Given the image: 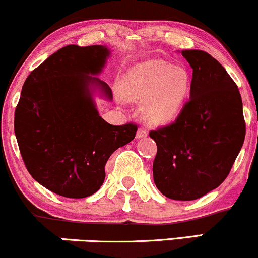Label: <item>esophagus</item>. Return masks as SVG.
<instances>
[{
  "label": "esophagus",
  "instance_id": "1",
  "mask_svg": "<svg viewBox=\"0 0 258 258\" xmlns=\"http://www.w3.org/2000/svg\"><path fill=\"white\" fill-rule=\"evenodd\" d=\"M147 136H148V131L146 128H138L137 133H136V137H137L138 139L147 137Z\"/></svg>",
  "mask_w": 258,
  "mask_h": 258
}]
</instances>
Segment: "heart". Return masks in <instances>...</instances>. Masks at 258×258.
<instances>
[{
	"mask_svg": "<svg viewBox=\"0 0 258 258\" xmlns=\"http://www.w3.org/2000/svg\"><path fill=\"white\" fill-rule=\"evenodd\" d=\"M189 86V75L184 69L162 60H150L127 76L121 96L131 102H143L141 108L143 120L152 126H162L179 114Z\"/></svg>",
	"mask_w": 258,
	"mask_h": 258,
	"instance_id": "obj_1",
	"label": "heart"
}]
</instances>
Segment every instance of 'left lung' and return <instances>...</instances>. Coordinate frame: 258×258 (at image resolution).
<instances>
[{"label":"left lung","instance_id":"8db88e82","mask_svg":"<svg viewBox=\"0 0 258 258\" xmlns=\"http://www.w3.org/2000/svg\"><path fill=\"white\" fill-rule=\"evenodd\" d=\"M193 69L190 98L170 125L152 130L158 153L154 183L173 200L199 199L227 178L245 139L238 86L209 53L185 49Z\"/></svg>","mask_w":258,"mask_h":258}]
</instances>
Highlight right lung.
Instances as JSON below:
<instances>
[{
  "mask_svg": "<svg viewBox=\"0 0 258 258\" xmlns=\"http://www.w3.org/2000/svg\"><path fill=\"white\" fill-rule=\"evenodd\" d=\"M105 46L69 44L32 70L14 114V132L26 170L53 193L81 199L105 178V164L135 138L137 125L114 126L99 116L94 90L112 99L102 73Z\"/></svg>",
  "mask_w": 258,
  "mask_h": 258,
  "instance_id": "add662e5",
  "label": "right lung"
}]
</instances>
